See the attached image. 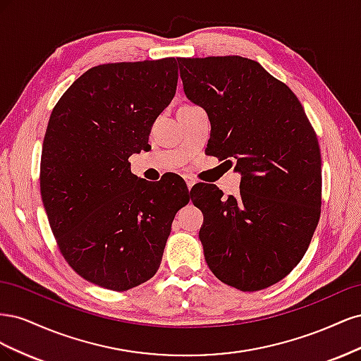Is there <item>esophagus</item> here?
<instances>
[{"label": "esophagus", "instance_id": "34e87169", "mask_svg": "<svg viewBox=\"0 0 361 361\" xmlns=\"http://www.w3.org/2000/svg\"><path fill=\"white\" fill-rule=\"evenodd\" d=\"M183 179H185V182H187V187H188V190L191 191L192 185L195 183V182H194V179H192V178H190V176H183Z\"/></svg>", "mask_w": 361, "mask_h": 361}]
</instances>
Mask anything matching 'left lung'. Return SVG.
I'll return each mask as SVG.
<instances>
[{
    "label": "left lung",
    "instance_id": "8db88e82",
    "mask_svg": "<svg viewBox=\"0 0 361 361\" xmlns=\"http://www.w3.org/2000/svg\"><path fill=\"white\" fill-rule=\"evenodd\" d=\"M185 94L211 122L207 154L243 174L238 197L197 185L199 238L226 285L256 292L300 264L319 223L321 149L298 97L255 60L178 59ZM204 215V213H203Z\"/></svg>",
    "mask_w": 361,
    "mask_h": 361
}]
</instances>
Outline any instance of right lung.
<instances>
[{
  "label": "right lung",
  "instance_id": "add662e5",
  "mask_svg": "<svg viewBox=\"0 0 361 361\" xmlns=\"http://www.w3.org/2000/svg\"><path fill=\"white\" fill-rule=\"evenodd\" d=\"M178 60L99 64L63 93L40 159V194L63 257L76 274L123 292L157 274L171 223L190 202L173 174L152 185L128 158L176 93Z\"/></svg>",
  "mask_w": 361,
  "mask_h": 361
}]
</instances>
